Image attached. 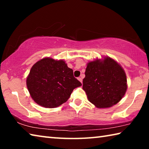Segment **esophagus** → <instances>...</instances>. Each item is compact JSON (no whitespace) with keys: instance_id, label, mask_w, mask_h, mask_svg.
I'll return each mask as SVG.
<instances>
[{"instance_id":"obj_1","label":"esophagus","mask_w":149,"mask_h":149,"mask_svg":"<svg viewBox=\"0 0 149 149\" xmlns=\"http://www.w3.org/2000/svg\"><path fill=\"white\" fill-rule=\"evenodd\" d=\"M78 80H79L81 83H82V78L81 77H78Z\"/></svg>"}]
</instances>
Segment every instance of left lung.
<instances>
[{
    "label": "left lung",
    "mask_w": 149,
    "mask_h": 149,
    "mask_svg": "<svg viewBox=\"0 0 149 149\" xmlns=\"http://www.w3.org/2000/svg\"><path fill=\"white\" fill-rule=\"evenodd\" d=\"M83 89L97 108H108L120 101L127 90V78L121 65L110 57L87 64Z\"/></svg>",
    "instance_id": "1"
}]
</instances>
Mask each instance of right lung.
<instances>
[{"label": "right lung", "mask_w": 149, "mask_h": 149, "mask_svg": "<svg viewBox=\"0 0 149 149\" xmlns=\"http://www.w3.org/2000/svg\"><path fill=\"white\" fill-rule=\"evenodd\" d=\"M73 70L64 60L45 58L33 65L26 84L34 101L45 108H56L69 99L75 88L81 85Z\"/></svg>", "instance_id": "obj_1"}]
</instances>
